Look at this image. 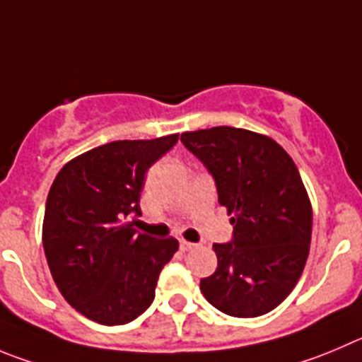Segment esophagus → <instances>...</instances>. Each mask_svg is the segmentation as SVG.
Here are the masks:
<instances>
[{"instance_id": "1", "label": "esophagus", "mask_w": 362, "mask_h": 362, "mask_svg": "<svg viewBox=\"0 0 362 362\" xmlns=\"http://www.w3.org/2000/svg\"><path fill=\"white\" fill-rule=\"evenodd\" d=\"M192 248H197V245H194V243H189V241H184V239H182L180 241L182 252H189V250H192Z\"/></svg>"}]
</instances>
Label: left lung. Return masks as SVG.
Instances as JSON below:
<instances>
[{"instance_id":"8db88e82","label":"left lung","mask_w":362,"mask_h":362,"mask_svg":"<svg viewBox=\"0 0 362 362\" xmlns=\"http://www.w3.org/2000/svg\"><path fill=\"white\" fill-rule=\"evenodd\" d=\"M182 144L212 175L234 225L214 248L218 268L200 280L211 305L235 318L275 309L309 255L313 209L293 158L268 135L234 127L185 132Z\"/></svg>"}]
</instances>
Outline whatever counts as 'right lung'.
<instances>
[{"instance_id": "1", "label": "right lung", "mask_w": 362, "mask_h": 362, "mask_svg": "<svg viewBox=\"0 0 362 362\" xmlns=\"http://www.w3.org/2000/svg\"><path fill=\"white\" fill-rule=\"evenodd\" d=\"M178 134L114 141L67 162L49 189L42 223L46 261L64 298L101 325H124L151 305L175 238L137 234L141 191Z\"/></svg>"}]
</instances>
